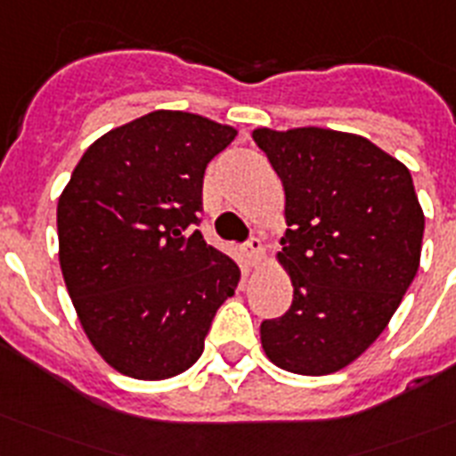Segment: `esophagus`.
Masks as SVG:
<instances>
[{
	"label": "esophagus",
	"instance_id": "esophagus-1",
	"mask_svg": "<svg viewBox=\"0 0 456 456\" xmlns=\"http://www.w3.org/2000/svg\"><path fill=\"white\" fill-rule=\"evenodd\" d=\"M243 253H246V257H248V265L250 267H257V265H263L265 256H267V250H265L263 241L257 239V236H253L248 243H246V248H243Z\"/></svg>",
	"mask_w": 456,
	"mask_h": 456
}]
</instances>
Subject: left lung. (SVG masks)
Here are the masks:
<instances>
[{
	"instance_id": "8db88e82",
	"label": "left lung",
	"mask_w": 456,
	"mask_h": 456,
	"mask_svg": "<svg viewBox=\"0 0 456 456\" xmlns=\"http://www.w3.org/2000/svg\"><path fill=\"white\" fill-rule=\"evenodd\" d=\"M284 186L279 265L293 303L260 324L279 369L326 376L353 364L388 326L417 277L424 239L407 165L367 137L326 127L253 130Z\"/></svg>"
}]
</instances>
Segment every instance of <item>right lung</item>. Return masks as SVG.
<instances>
[{"label": "right lung", "mask_w": 456, "mask_h": 456, "mask_svg": "<svg viewBox=\"0 0 456 456\" xmlns=\"http://www.w3.org/2000/svg\"><path fill=\"white\" fill-rule=\"evenodd\" d=\"M232 125L153 110L106 132L59 196V263L94 350L139 381H163L199 360L215 312L239 286V265L200 236L206 165Z\"/></svg>", "instance_id": "add662e5"}]
</instances>
